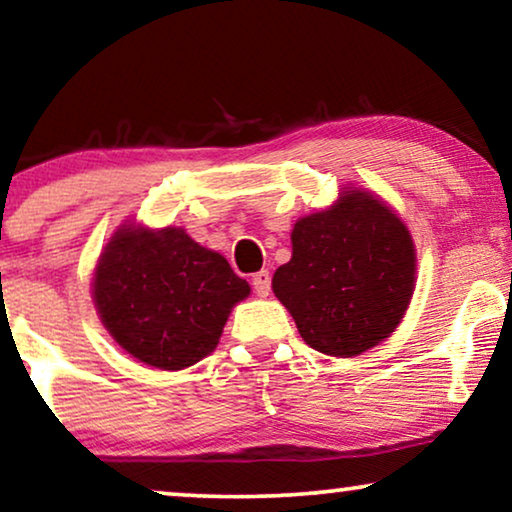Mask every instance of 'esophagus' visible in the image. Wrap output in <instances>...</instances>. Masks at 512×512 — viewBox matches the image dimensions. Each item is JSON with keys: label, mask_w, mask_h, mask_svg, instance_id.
Instances as JSON below:
<instances>
[{"label": "esophagus", "mask_w": 512, "mask_h": 512, "mask_svg": "<svg viewBox=\"0 0 512 512\" xmlns=\"http://www.w3.org/2000/svg\"><path fill=\"white\" fill-rule=\"evenodd\" d=\"M251 284H254V291L258 293V296L265 298L270 293V272L268 270L256 272L254 279H251Z\"/></svg>", "instance_id": "esophagus-1"}]
</instances>
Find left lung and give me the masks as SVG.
Masks as SVG:
<instances>
[{
	"instance_id": "left-lung-1",
	"label": "left lung",
	"mask_w": 512,
	"mask_h": 512,
	"mask_svg": "<svg viewBox=\"0 0 512 512\" xmlns=\"http://www.w3.org/2000/svg\"><path fill=\"white\" fill-rule=\"evenodd\" d=\"M291 261L272 291L312 349L356 356L394 333L415 291L417 256L405 223L368 191H342L296 221Z\"/></svg>"
}]
</instances>
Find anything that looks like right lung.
Wrapping results in <instances>:
<instances>
[{"label": "right lung", "mask_w": 512, "mask_h": 512, "mask_svg": "<svg viewBox=\"0 0 512 512\" xmlns=\"http://www.w3.org/2000/svg\"><path fill=\"white\" fill-rule=\"evenodd\" d=\"M249 291L226 258L172 226L125 223L93 277L97 314L111 338L160 370L188 368L212 354L230 310Z\"/></svg>", "instance_id": "obj_1"}]
</instances>
